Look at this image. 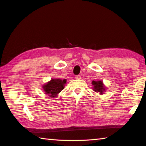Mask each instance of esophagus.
Returning a JSON list of instances; mask_svg holds the SVG:
<instances>
[{"instance_id":"34e87169","label":"esophagus","mask_w":146,"mask_h":146,"mask_svg":"<svg viewBox=\"0 0 146 146\" xmlns=\"http://www.w3.org/2000/svg\"><path fill=\"white\" fill-rule=\"evenodd\" d=\"M75 79H76V80L81 79V76H80V75H76V76H75Z\"/></svg>"}]
</instances>
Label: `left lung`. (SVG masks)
Returning <instances> with one entry per match:
<instances>
[{
    "instance_id": "1",
    "label": "left lung",
    "mask_w": 146,
    "mask_h": 146,
    "mask_svg": "<svg viewBox=\"0 0 146 146\" xmlns=\"http://www.w3.org/2000/svg\"><path fill=\"white\" fill-rule=\"evenodd\" d=\"M92 85H94V90L96 92H100L102 94L105 91V88L102 81H93Z\"/></svg>"
}]
</instances>
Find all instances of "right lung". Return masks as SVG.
I'll use <instances>...</instances> for the list:
<instances>
[{
  "mask_svg": "<svg viewBox=\"0 0 146 146\" xmlns=\"http://www.w3.org/2000/svg\"><path fill=\"white\" fill-rule=\"evenodd\" d=\"M66 82V80L65 79L63 80L60 79H52L50 82L43 86L42 88L46 94L50 96L49 97L54 98L56 97L62 90H63Z\"/></svg>",
  "mask_w": 146,
  "mask_h": 146,
  "instance_id": "1",
  "label": "right lung"
}]
</instances>
